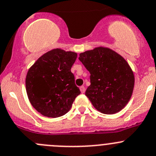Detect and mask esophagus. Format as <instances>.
I'll return each instance as SVG.
<instances>
[{"label":"esophagus","instance_id":"esophagus-1","mask_svg":"<svg viewBox=\"0 0 156 156\" xmlns=\"http://www.w3.org/2000/svg\"><path fill=\"white\" fill-rule=\"evenodd\" d=\"M80 90H81V93L84 94V91H85V87L84 86H81V87H80Z\"/></svg>","mask_w":156,"mask_h":156}]
</instances>
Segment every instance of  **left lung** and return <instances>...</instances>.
<instances>
[{
	"label": "left lung",
	"mask_w": 156,
	"mask_h": 156,
	"mask_svg": "<svg viewBox=\"0 0 156 156\" xmlns=\"http://www.w3.org/2000/svg\"><path fill=\"white\" fill-rule=\"evenodd\" d=\"M78 59L90 72V85L85 95L101 113L121 110L131 98L134 75L126 60L107 48H95L79 55Z\"/></svg>",
	"instance_id": "left-lung-1"
}]
</instances>
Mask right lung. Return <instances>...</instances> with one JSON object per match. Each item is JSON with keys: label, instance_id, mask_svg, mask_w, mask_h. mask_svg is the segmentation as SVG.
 I'll use <instances>...</instances> for the list:
<instances>
[{"label": "right lung", "instance_id": "1", "mask_svg": "<svg viewBox=\"0 0 156 156\" xmlns=\"http://www.w3.org/2000/svg\"><path fill=\"white\" fill-rule=\"evenodd\" d=\"M76 58L75 52L55 49L42 55L29 69L27 95L33 107L43 116H63L81 94L71 72Z\"/></svg>", "mask_w": 156, "mask_h": 156}]
</instances>
